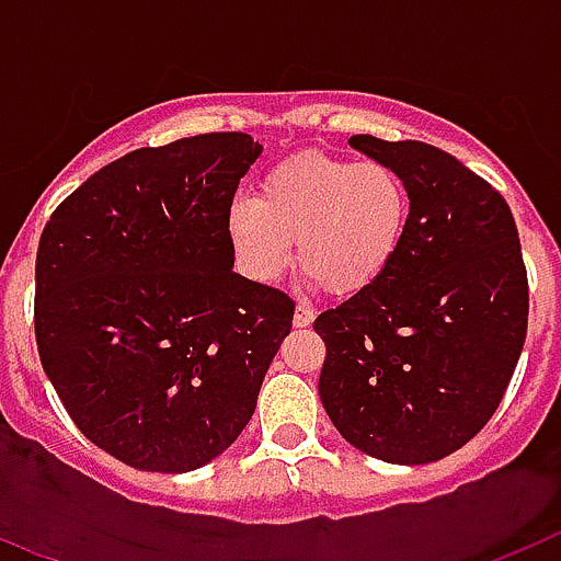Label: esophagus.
<instances>
[{
    "instance_id": "esophagus-1",
    "label": "esophagus",
    "mask_w": 561,
    "mask_h": 561,
    "mask_svg": "<svg viewBox=\"0 0 561 561\" xmlns=\"http://www.w3.org/2000/svg\"><path fill=\"white\" fill-rule=\"evenodd\" d=\"M291 323H295V329H309V325L314 323V309L306 304H297L295 320H291Z\"/></svg>"
}]
</instances>
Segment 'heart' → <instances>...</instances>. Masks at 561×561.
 Returning <instances> with one entry per match:
<instances>
[{
  "instance_id": "1",
  "label": "heart",
  "mask_w": 561,
  "mask_h": 561,
  "mask_svg": "<svg viewBox=\"0 0 561 561\" xmlns=\"http://www.w3.org/2000/svg\"><path fill=\"white\" fill-rule=\"evenodd\" d=\"M410 225V193L385 162L317 151L277 162L257 196L227 207V238L255 284H275L295 261L334 297L374 289L399 257Z\"/></svg>"
}]
</instances>
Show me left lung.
I'll use <instances>...</instances> for the list:
<instances>
[{
  "label": "left lung",
  "instance_id": "8db88e82",
  "mask_svg": "<svg viewBox=\"0 0 561 561\" xmlns=\"http://www.w3.org/2000/svg\"><path fill=\"white\" fill-rule=\"evenodd\" d=\"M348 142L404 180L410 225L388 275L314 320L320 399L362 453L433 463L485 427L517 368L528 329L517 225L453 153L370 134Z\"/></svg>",
  "mask_w": 561,
  "mask_h": 561
}]
</instances>
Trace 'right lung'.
<instances>
[{
	"label": "right lung",
	"mask_w": 561,
	"mask_h": 561,
	"mask_svg": "<svg viewBox=\"0 0 561 561\" xmlns=\"http://www.w3.org/2000/svg\"><path fill=\"white\" fill-rule=\"evenodd\" d=\"M250 134L137 148L56 207L36 255V345L69 419L142 472L219 458L255 413L295 304L232 272L227 207Z\"/></svg>",
	"instance_id": "add662e5"
}]
</instances>
